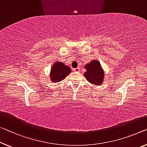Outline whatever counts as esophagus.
<instances>
[{
	"label": "esophagus",
	"instance_id": "esophagus-1",
	"mask_svg": "<svg viewBox=\"0 0 147 147\" xmlns=\"http://www.w3.org/2000/svg\"><path fill=\"white\" fill-rule=\"evenodd\" d=\"M73 71H74V72H79V71H80V69H79V67L74 68V69H73Z\"/></svg>",
	"mask_w": 147,
	"mask_h": 147
}]
</instances>
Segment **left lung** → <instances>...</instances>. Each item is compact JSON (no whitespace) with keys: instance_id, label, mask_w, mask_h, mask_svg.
<instances>
[{"instance_id":"1","label":"left lung","mask_w":147,"mask_h":147,"mask_svg":"<svg viewBox=\"0 0 147 147\" xmlns=\"http://www.w3.org/2000/svg\"><path fill=\"white\" fill-rule=\"evenodd\" d=\"M85 68L87 71L84 73V76L89 82L94 85H100L104 80V71L100 63L98 61L93 60L86 65Z\"/></svg>"}]
</instances>
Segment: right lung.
I'll return each mask as SVG.
<instances>
[{
  "label": "right lung",
  "mask_w": 147,
  "mask_h": 147,
  "mask_svg": "<svg viewBox=\"0 0 147 147\" xmlns=\"http://www.w3.org/2000/svg\"><path fill=\"white\" fill-rule=\"evenodd\" d=\"M71 72L70 67L65 66L63 63L55 62L51 68V80L53 82H58L65 79V77Z\"/></svg>",
  "instance_id": "right-lung-1"
}]
</instances>
